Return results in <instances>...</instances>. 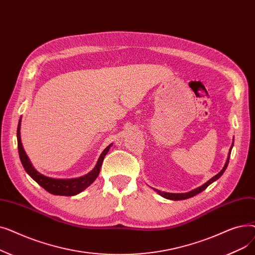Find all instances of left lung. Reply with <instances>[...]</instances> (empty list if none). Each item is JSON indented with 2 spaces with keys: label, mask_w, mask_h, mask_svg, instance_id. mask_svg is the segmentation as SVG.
<instances>
[{
  "label": "left lung",
  "mask_w": 255,
  "mask_h": 255,
  "mask_svg": "<svg viewBox=\"0 0 255 255\" xmlns=\"http://www.w3.org/2000/svg\"><path fill=\"white\" fill-rule=\"evenodd\" d=\"M233 146H234V140H233L232 146H231V149H230L229 156H227L226 162H225V164H224L223 168L221 169V171H220L219 173H217L216 176H214L212 179H210L207 183H205L204 185H202L200 187H198V188L193 189V190H191V191H189V192H186V193H169V192H163V191H160V190H157V189H155V191H157V192H158V194H160L161 196H163L164 198L171 199V200H182V199H187V198H190V197H192V196H194V195H196V194L200 193L202 191H204L209 185H211L213 182H215L216 180H218V179L223 175V172L225 171V169H226L227 165H229V162H230V157H231V152H232Z\"/></svg>",
  "instance_id": "1"
}]
</instances>
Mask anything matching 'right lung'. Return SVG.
Masks as SVG:
<instances>
[{
	"mask_svg": "<svg viewBox=\"0 0 255 255\" xmlns=\"http://www.w3.org/2000/svg\"><path fill=\"white\" fill-rule=\"evenodd\" d=\"M20 120L18 122V126H17V148H18V154H19V158L21 164L24 168V170L28 172V175L34 180L36 181L40 186L44 188L46 191H48L51 194L55 195H64V196H72V195H76L78 193H80L82 191H84L87 187H89L94 181L96 180V178L98 177L99 172H100V168L103 162V159L105 157V155L109 153L112 143L106 146V148L103 150V152L101 153L98 161L89 173L87 175L79 177V178H75V179H53V178H49L46 176L41 175V173L38 172L34 166L32 165L29 157L26 156L23 146L20 140Z\"/></svg>",
	"mask_w": 255,
	"mask_h": 255,
	"instance_id": "1",
	"label": "right lung"
}]
</instances>
